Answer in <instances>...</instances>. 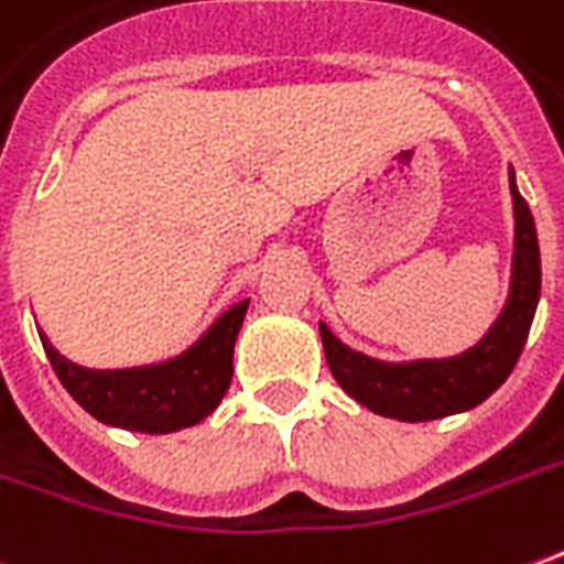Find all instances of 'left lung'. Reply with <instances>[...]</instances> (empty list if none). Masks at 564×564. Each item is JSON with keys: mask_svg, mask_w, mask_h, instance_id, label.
<instances>
[{"mask_svg": "<svg viewBox=\"0 0 564 564\" xmlns=\"http://www.w3.org/2000/svg\"><path fill=\"white\" fill-rule=\"evenodd\" d=\"M513 198V262L510 290L501 314L486 336L452 357L381 360L350 348L321 321L326 364L341 391L369 412L397 421H433L479 405L501 388L525 348L534 311L541 302V247L525 198L519 195L510 167Z\"/></svg>", "mask_w": 564, "mask_h": 564, "instance_id": "left-lung-1", "label": "left lung"}]
</instances>
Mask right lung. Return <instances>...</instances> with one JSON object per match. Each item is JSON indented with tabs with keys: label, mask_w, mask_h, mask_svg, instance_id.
<instances>
[{
	"label": "right lung",
	"mask_w": 564,
	"mask_h": 564,
	"mask_svg": "<svg viewBox=\"0 0 564 564\" xmlns=\"http://www.w3.org/2000/svg\"><path fill=\"white\" fill-rule=\"evenodd\" d=\"M250 299L228 305L186 350L159 364L90 369L73 364L39 329L61 384L88 415L109 427L137 433H173L195 427L223 403L231 384V360Z\"/></svg>",
	"instance_id": "obj_1"
}]
</instances>
